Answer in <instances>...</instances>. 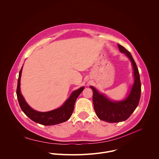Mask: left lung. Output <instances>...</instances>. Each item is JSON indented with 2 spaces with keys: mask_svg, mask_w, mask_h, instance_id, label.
Here are the masks:
<instances>
[{
  "mask_svg": "<svg viewBox=\"0 0 159 159\" xmlns=\"http://www.w3.org/2000/svg\"><path fill=\"white\" fill-rule=\"evenodd\" d=\"M117 45L119 51L125 53L131 61L134 70V83L128 96L123 101H112L93 86H90L93 91V101L97 116L101 120L112 123L125 120L130 116L139 104L141 93V83L136 63L129 51L120 45Z\"/></svg>",
  "mask_w": 159,
  "mask_h": 159,
  "instance_id": "obj_1",
  "label": "left lung"
}]
</instances>
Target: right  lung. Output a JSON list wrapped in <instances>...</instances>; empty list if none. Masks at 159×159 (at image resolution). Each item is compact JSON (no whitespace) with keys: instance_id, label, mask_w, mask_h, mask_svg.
<instances>
[{"instance_id":"obj_1","label":"right lung","mask_w":159,"mask_h":159,"mask_svg":"<svg viewBox=\"0 0 159 159\" xmlns=\"http://www.w3.org/2000/svg\"><path fill=\"white\" fill-rule=\"evenodd\" d=\"M22 68L23 66L19 72L16 93L20 108L25 115L33 121L43 125H55L68 120L73 112L76 100L84 87H81L78 89L73 91L69 98L60 107L48 112H39L29 106L20 93V78Z\"/></svg>"}]
</instances>
